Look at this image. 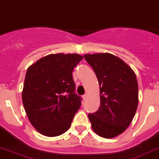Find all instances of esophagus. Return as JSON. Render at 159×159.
I'll return each instance as SVG.
<instances>
[{
  "label": "esophagus",
  "mask_w": 159,
  "mask_h": 159,
  "mask_svg": "<svg viewBox=\"0 0 159 159\" xmlns=\"http://www.w3.org/2000/svg\"><path fill=\"white\" fill-rule=\"evenodd\" d=\"M86 98H87V95H82V99H83L84 100H86Z\"/></svg>",
  "instance_id": "1"
}]
</instances>
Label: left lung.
Returning a JSON list of instances; mask_svg holds the SVG:
<instances>
[{
	"label": "left lung",
	"mask_w": 159,
	"mask_h": 159,
	"mask_svg": "<svg viewBox=\"0 0 159 159\" xmlns=\"http://www.w3.org/2000/svg\"><path fill=\"white\" fill-rule=\"evenodd\" d=\"M84 58L100 85V108L88 114L93 131L101 137H115L131 124L137 109L135 73L122 59L109 53L87 54Z\"/></svg>",
	"instance_id": "left-lung-1"
}]
</instances>
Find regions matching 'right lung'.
Listing matches in <instances>:
<instances>
[{"instance_id":"1","label":"right lung","mask_w":159,"mask_h":159,"mask_svg":"<svg viewBox=\"0 0 159 159\" xmlns=\"http://www.w3.org/2000/svg\"><path fill=\"white\" fill-rule=\"evenodd\" d=\"M83 59L78 54H52L27 70L22 100L31 124L42 135L54 137L69 129L81 107L73 71Z\"/></svg>"}]
</instances>
